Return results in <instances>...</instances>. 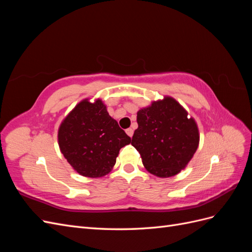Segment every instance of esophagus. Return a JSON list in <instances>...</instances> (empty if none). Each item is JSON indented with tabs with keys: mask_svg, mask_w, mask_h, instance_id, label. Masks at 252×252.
Wrapping results in <instances>:
<instances>
[{
	"mask_svg": "<svg viewBox=\"0 0 252 252\" xmlns=\"http://www.w3.org/2000/svg\"><path fill=\"white\" fill-rule=\"evenodd\" d=\"M126 133H127V134L131 138V136L133 135V129H132V128H128V129H126Z\"/></svg>",
	"mask_w": 252,
	"mask_h": 252,
	"instance_id": "1",
	"label": "esophagus"
}]
</instances>
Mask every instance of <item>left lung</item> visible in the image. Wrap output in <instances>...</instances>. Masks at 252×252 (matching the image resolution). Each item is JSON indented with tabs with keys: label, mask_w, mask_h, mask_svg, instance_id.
Segmentation results:
<instances>
[{
	"label": "left lung",
	"mask_w": 252,
	"mask_h": 252,
	"mask_svg": "<svg viewBox=\"0 0 252 252\" xmlns=\"http://www.w3.org/2000/svg\"><path fill=\"white\" fill-rule=\"evenodd\" d=\"M136 114L139 127L131 145L146 170L158 178H170L185 169L200 143L195 120L188 118L186 109L168 95Z\"/></svg>",
	"instance_id": "obj_1"
}]
</instances>
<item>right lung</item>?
Returning <instances> with one entry per match:
<instances>
[{
    "label": "right lung",
    "instance_id": "add662e5",
    "mask_svg": "<svg viewBox=\"0 0 252 252\" xmlns=\"http://www.w3.org/2000/svg\"><path fill=\"white\" fill-rule=\"evenodd\" d=\"M131 139L112 119L101 98H84L67 114L58 131L61 152L83 177L101 178L111 171L120 149Z\"/></svg>",
    "mask_w": 252,
    "mask_h": 252
}]
</instances>
